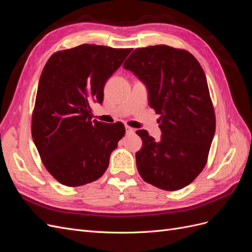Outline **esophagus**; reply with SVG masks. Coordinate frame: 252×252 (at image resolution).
<instances>
[{
  "instance_id": "1",
  "label": "esophagus",
  "mask_w": 252,
  "mask_h": 252,
  "mask_svg": "<svg viewBox=\"0 0 252 252\" xmlns=\"http://www.w3.org/2000/svg\"><path fill=\"white\" fill-rule=\"evenodd\" d=\"M125 128H126V132L127 133H134V129L133 128H131V127H129V126H125Z\"/></svg>"
}]
</instances>
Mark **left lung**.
<instances>
[{"mask_svg":"<svg viewBox=\"0 0 252 252\" xmlns=\"http://www.w3.org/2000/svg\"><path fill=\"white\" fill-rule=\"evenodd\" d=\"M147 88L148 103L159 114L161 140L138 130L135 154L142 179L174 191L189 185L207 162L216 116L207 80L191 53L166 45L135 49L123 65Z\"/></svg>","mask_w":252,"mask_h":252,"instance_id":"obj_1","label":"left lung"}]
</instances>
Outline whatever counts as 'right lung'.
I'll return each instance as SVG.
<instances>
[{"mask_svg": "<svg viewBox=\"0 0 252 252\" xmlns=\"http://www.w3.org/2000/svg\"><path fill=\"white\" fill-rule=\"evenodd\" d=\"M131 49L83 44L58 51L42 71L32 134L44 166L61 184L77 187L100 179L125 134L121 123L93 119L104 86Z\"/></svg>", "mask_w": 252, "mask_h": 252, "instance_id": "right-lung-1", "label": "right lung"}]
</instances>
